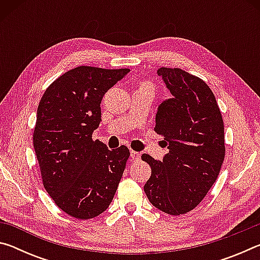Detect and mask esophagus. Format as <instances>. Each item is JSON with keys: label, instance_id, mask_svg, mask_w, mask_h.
<instances>
[{"label": "esophagus", "instance_id": "esophagus-1", "mask_svg": "<svg viewBox=\"0 0 260 260\" xmlns=\"http://www.w3.org/2000/svg\"><path fill=\"white\" fill-rule=\"evenodd\" d=\"M131 157H132V159H133V160H138V159H140L141 155H140V152H138V151L131 150Z\"/></svg>", "mask_w": 260, "mask_h": 260}]
</instances>
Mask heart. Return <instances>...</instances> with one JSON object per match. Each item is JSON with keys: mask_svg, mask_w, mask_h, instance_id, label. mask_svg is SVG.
Listing matches in <instances>:
<instances>
[{"mask_svg": "<svg viewBox=\"0 0 260 260\" xmlns=\"http://www.w3.org/2000/svg\"><path fill=\"white\" fill-rule=\"evenodd\" d=\"M143 85H144V86H150V85H149V83H147V82L143 83ZM150 87H151V86H150Z\"/></svg>", "mask_w": 260, "mask_h": 260, "instance_id": "1", "label": "heart"}]
</instances>
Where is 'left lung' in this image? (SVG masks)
<instances>
[{
	"mask_svg": "<svg viewBox=\"0 0 260 260\" xmlns=\"http://www.w3.org/2000/svg\"><path fill=\"white\" fill-rule=\"evenodd\" d=\"M171 99L157 110L155 132L169 149L162 161L143 153L151 167L144 184L150 203L167 214L195 209L217 180L225 159V135L220 109L210 87L181 69L160 68Z\"/></svg>",
	"mask_w": 260,
	"mask_h": 260,
	"instance_id": "obj_1",
	"label": "left lung"
}]
</instances>
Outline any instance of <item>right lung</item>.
I'll return each instance as SVG.
<instances>
[{"instance_id":"1","label":"right lung","mask_w":260,"mask_h":260,"mask_svg":"<svg viewBox=\"0 0 260 260\" xmlns=\"http://www.w3.org/2000/svg\"><path fill=\"white\" fill-rule=\"evenodd\" d=\"M128 69L78 67L47 88L38 107L33 144L43 187L56 205L86 220L109 208L129 150H109L91 135L101 122L104 94Z\"/></svg>"}]
</instances>
